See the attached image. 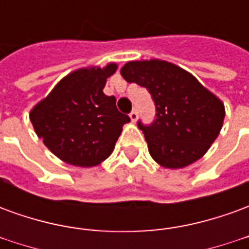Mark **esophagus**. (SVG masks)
<instances>
[{
	"label": "esophagus",
	"instance_id": "obj_1",
	"mask_svg": "<svg viewBox=\"0 0 249 249\" xmlns=\"http://www.w3.org/2000/svg\"><path fill=\"white\" fill-rule=\"evenodd\" d=\"M129 117H130V120H132V121H133V123H135L136 120H137V109L133 108V110H132V112H130Z\"/></svg>",
	"mask_w": 249,
	"mask_h": 249
}]
</instances>
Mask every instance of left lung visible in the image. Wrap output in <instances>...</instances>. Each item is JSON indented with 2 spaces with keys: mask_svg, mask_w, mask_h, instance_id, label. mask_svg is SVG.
Here are the masks:
<instances>
[{
  "mask_svg": "<svg viewBox=\"0 0 249 249\" xmlns=\"http://www.w3.org/2000/svg\"><path fill=\"white\" fill-rule=\"evenodd\" d=\"M128 82L146 88L156 108L151 124L137 121L153 160L161 167L192 164L219 136L224 105L195 77L161 60L130 61L121 69Z\"/></svg>",
  "mask_w": 249,
  "mask_h": 249,
  "instance_id": "1",
  "label": "left lung"
}]
</instances>
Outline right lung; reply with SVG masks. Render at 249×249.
Listing matches in <instances>:
<instances>
[{
  "mask_svg": "<svg viewBox=\"0 0 249 249\" xmlns=\"http://www.w3.org/2000/svg\"><path fill=\"white\" fill-rule=\"evenodd\" d=\"M116 69L109 64L73 71L30 112L37 136L62 161L93 167L113 151L123 125L130 121L117 110L114 96L103 92Z\"/></svg>",
  "mask_w": 249,
  "mask_h": 249,
  "instance_id": "add662e5",
  "label": "right lung"
}]
</instances>
